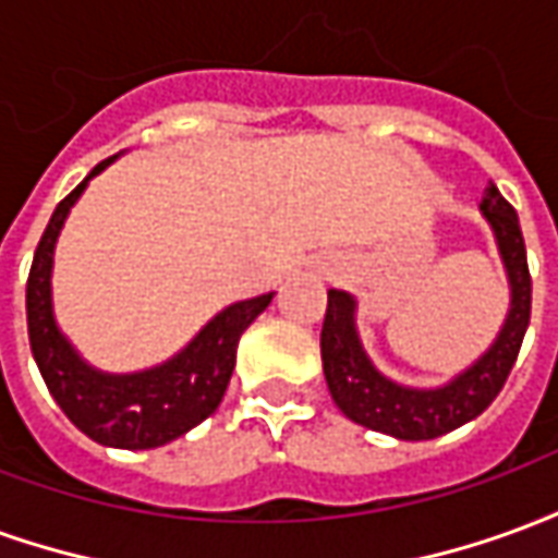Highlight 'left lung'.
Listing matches in <instances>:
<instances>
[{
	"mask_svg": "<svg viewBox=\"0 0 558 558\" xmlns=\"http://www.w3.org/2000/svg\"><path fill=\"white\" fill-rule=\"evenodd\" d=\"M478 208L481 218L490 227L508 278V314L490 347L442 386H403L383 374L367 355L359 335L355 295L347 290H328L326 323L319 335L328 391L338 410L367 430L386 433L407 442L436 439L442 433L463 427L466 421L478 418L502 391L529 328L532 278L517 211L493 182L484 187Z\"/></svg>",
	"mask_w": 558,
	"mask_h": 558,
	"instance_id": "obj_1",
	"label": "left lung"
}]
</instances>
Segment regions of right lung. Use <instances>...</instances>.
Segmentation results:
<instances>
[{
  "instance_id": "add662e5",
  "label": "right lung",
  "mask_w": 558,
  "mask_h": 558,
  "mask_svg": "<svg viewBox=\"0 0 558 558\" xmlns=\"http://www.w3.org/2000/svg\"><path fill=\"white\" fill-rule=\"evenodd\" d=\"M116 158L119 155L101 160L56 206L32 259L26 283V323L35 364L71 424L107 448L146 451L194 430L199 421H206L218 410L235 367L239 338L271 304L275 292H263L223 307L175 355L151 364L146 371L110 374L86 362L56 323L53 256L71 208L77 206L92 179L101 175Z\"/></svg>"
}]
</instances>
